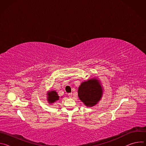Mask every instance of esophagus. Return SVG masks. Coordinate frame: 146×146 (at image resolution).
Segmentation results:
<instances>
[{
	"label": "esophagus",
	"mask_w": 146,
	"mask_h": 146,
	"mask_svg": "<svg viewBox=\"0 0 146 146\" xmlns=\"http://www.w3.org/2000/svg\"><path fill=\"white\" fill-rule=\"evenodd\" d=\"M72 96V93H69V94H68V96H69V98H71Z\"/></svg>",
	"instance_id": "1"
}]
</instances>
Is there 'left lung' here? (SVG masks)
I'll list each match as a JSON object with an SVG mask.
<instances>
[{"mask_svg":"<svg viewBox=\"0 0 146 146\" xmlns=\"http://www.w3.org/2000/svg\"><path fill=\"white\" fill-rule=\"evenodd\" d=\"M102 95L103 88L99 80L96 78L82 82L78 87L79 99L87 107L96 105L101 99Z\"/></svg>","mask_w":146,"mask_h":146,"instance_id":"obj_1","label":"left lung"}]
</instances>
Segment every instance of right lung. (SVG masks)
Segmentation results:
<instances>
[{"instance_id": "right-lung-1", "label": "right lung", "mask_w": 146, "mask_h": 146, "mask_svg": "<svg viewBox=\"0 0 146 146\" xmlns=\"http://www.w3.org/2000/svg\"><path fill=\"white\" fill-rule=\"evenodd\" d=\"M47 101L49 103H53L59 100V96L55 91H49L47 94Z\"/></svg>"}]
</instances>
